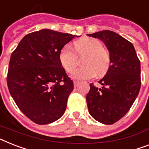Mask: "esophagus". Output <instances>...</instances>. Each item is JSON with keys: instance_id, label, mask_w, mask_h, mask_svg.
Listing matches in <instances>:
<instances>
[{"instance_id": "34e87169", "label": "esophagus", "mask_w": 149, "mask_h": 149, "mask_svg": "<svg viewBox=\"0 0 149 149\" xmlns=\"http://www.w3.org/2000/svg\"><path fill=\"white\" fill-rule=\"evenodd\" d=\"M73 83H74V87H77L79 86V82H78V81H74Z\"/></svg>"}]
</instances>
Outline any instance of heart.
Returning <instances> with one entry per match:
<instances>
[{
	"label": "heart",
	"instance_id": "obj_1",
	"mask_svg": "<svg viewBox=\"0 0 149 149\" xmlns=\"http://www.w3.org/2000/svg\"><path fill=\"white\" fill-rule=\"evenodd\" d=\"M74 52L70 45H65L59 54L60 62L66 72H70L76 65V56L86 55L82 61L84 66L71 72L70 77L75 80H85L94 77L98 73L104 74L110 64V54L102 47L101 41L95 38H86L73 44ZM76 55H77L75 56Z\"/></svg>",
	"mask_w": 149,
	"mask_h": 149
}]
</instances>
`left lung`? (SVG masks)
Here are the masks:
<instances>
[{
	"mask_svg": "<svg viewBox=\"0 0 149 149\" xmlns=\"http://www.w3.org/2000/svg\"><path fill=\"white\" fill-rule=\"evenodd\" d=\"M102 40L110 54V65L99 81L98 88L90 83L86 95L89 114L106 125L116 123L129 112L141 87V65L132 43L109 30L88 34Z\"/></svg>",
	"mask_w": 149,
	"mask_h": 149,
	"instance_id": "obj_1",
	"label": "left lung"
}]
</instances>
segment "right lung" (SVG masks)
<instances>
[{
    "label": "right lung",
    "mask_w": 149,
    "mask_h": 149,
    "mask_svg": "<svg viewBox=\"0 0 149 149\" xmlns=\"http://www.w3.org/2000/svg\"><path fill=\"white\" fill-rule=\"evenodd\" d=\"M79 36L43 29L23 38L11 54L7 78L18 108L39 125L62 116L73 82L60 62L63 47Z\"/></svg>",
    "instance_id": "1"
}]
</instances>
